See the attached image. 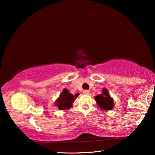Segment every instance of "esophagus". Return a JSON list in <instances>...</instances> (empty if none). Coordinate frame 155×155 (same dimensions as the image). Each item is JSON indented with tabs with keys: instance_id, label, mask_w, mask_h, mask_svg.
Listing matches in <instances>:
<instances>
[{
	"instance_id": "1",
	"label": "esophagus",
	"mask_w": 155,
	"mask_h": 155,
	"mask_svg": "<svg viewBox=\"0 0 155 155\" xmlns=\"http://www.w3.org/2000/svg\"><path fill=\"white\" fill-rule=\"evenodd\" d=\"M90 90H83V93L84 94H90Z\"/></svg>"
}]
</instances>
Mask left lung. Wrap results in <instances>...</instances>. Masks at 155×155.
<instances>
[{"label":"left lung","instance_id":"1","mask_svg":"<svg viewBox=\"0 0 155 155\" xmlns=\"http://www.w3.org/2000/svg\"><path fill=\"white\" fill-rule=\"evenodd\" d=\"M94 98H95V101L98 107L103 110L109 111L115 106L114 98L109 95L107 89L104 87L102 90V93L94 97Z\"/></svg>","mask_w":155,"mask_h":155}]
</instances>
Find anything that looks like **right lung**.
<instances>
[{"label":"right lung","instance_id":"right-lung-1","mask_svg":"<svg viewBox=\"0 0 155 155\" xmlns=\"http://www.w3.org/2000/svg\"><path fill=\"white\" fill-rule=\"evenodd\" d=\"M78 95H79L78 94L73 95L69 92L68 89L64 88L60 94L59 98L56 100L54 104L60 110L70 109L72 107L74 100L77 98Z\"/></svg>","mask_w":155,"mask_h":155}]
</instances>
